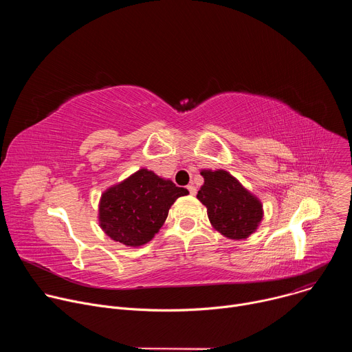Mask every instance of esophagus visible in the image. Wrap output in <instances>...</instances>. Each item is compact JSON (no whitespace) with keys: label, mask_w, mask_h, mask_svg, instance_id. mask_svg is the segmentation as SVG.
<instances>
[{"label":"esophagus","mask_w":352,"mask_h":352,"mask_svg":"<svg viewBox=\"0 0 352 352\" xmlns=\"http://www.w3.org/2000/svg\"><path fill=\"white\" fill-rule=\"evenodd\" d=\"M188 190H189V195L190 196H195L196 195V188L193 185H188Z\"/></svg>","instance_id":"obj_1"}]
</instances>
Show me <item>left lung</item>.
Segmentation results:
<instances>
[{
	"instance_id": "obj_1",
	"label": "left lung",
	"mask_w": 352,
	"mask_h": 352,
	"mask_svg": "<svg viewBox=\"0 0 352 352\" xmlns=\"http://www.w3.org/2000/svg\"><path fill=\"white\" fill-rule=\"evenodd\" d=\"M205 182L197 199L208 209L212 227L228 239L252 235L263 220L261 199L226 170H200Z\"/></svg>"
}]
</instances>
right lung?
I'll list each match as a JSON object with an SVG mask.
<instances>
[{
	"mask_svg": "<svg viewBox=\"0 0 352 352\" xmlns=\"http://www.w3.org/2000/svg\"><path fill=\"white\" fill-rule=\"evenodd\" d=\"M188 189L147 168L107 188L98 202V226L116 242L139 248L163 227L170 208Z\"/></svg>",
	"mask_w": 352,
	"mask_h": 352,
	"instance_id": "add662e5",
	"label": "right lung"
}]
</instances>
